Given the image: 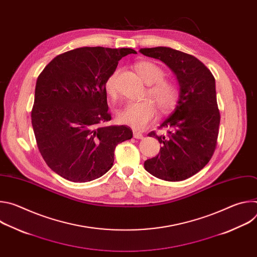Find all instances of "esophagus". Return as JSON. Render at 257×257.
<instances>
[{
  "label": "esophagus",
  "mask_w": 257,
  "mask_h": 257,
  "mask_svg": "<svg viewBox=\"0 0 257 257\" xmlns=\"http://www.w3.org/2000/svg\"><path fill=\"white\" fill-rule=\"evenodd\" d=\"M133 137L136 138V139H142V138H143V135H142L140 132L133 131Z\"/></svg>",
  "instance_id": "esophagus-1"
}]
</instances>
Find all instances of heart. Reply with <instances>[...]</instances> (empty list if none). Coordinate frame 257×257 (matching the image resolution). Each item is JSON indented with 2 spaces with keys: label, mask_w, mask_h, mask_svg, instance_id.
I'll return each instance as SVG.
<instances>
[{
  "label": "heart",
  "mask_w": 257,
  "mask_h": 257,
  "mask_svg": "<svg viewBox=\"0 0 257 257\" xmlns=\"http://www.w3.org/2000/svg\"><path fill=\"white\" fill-rule=\"evenodd\" d=\"M135 70L139 77L150 85L148 93L157 102L161 111L168 112L172 109L179 97L178 87L170 80L163 79L164 70L150 61H141L135 64ZM117 76L114 72L104 83V90L111 97L117 95ZM118 120L136 130L143 129L157 116V107L152 100L131 101L123 106L117 114Z\"/></svg>",
  "instance_id": "b5f03b06"
}]
</instances>
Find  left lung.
I'll return each mask as SVG.
<instances>
[{"label":"left lung","instance_id":"obj_1","mask_svg":"<svg viewBox=\"0 0 257 257\" xmlns=\"http://www.w3.org/2000/svg\"><path fill=\"white\" fill-rule=\"evenodd\" d=\"M139 52L164 62L175 74L179 97L173 113L162 124L166 134L155 131L160 153L144 162V169L165 181H182L198 173L215 150L219 126L215 80L211 72L194 56L171 48H144Z\"/></svg>","mask_w":257,"mask_h":257}]
</instances>
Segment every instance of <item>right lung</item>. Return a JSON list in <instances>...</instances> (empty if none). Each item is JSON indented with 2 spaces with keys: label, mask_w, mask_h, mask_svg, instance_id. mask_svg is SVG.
<instances>
[{
  "label": "right lung",
  "mask_w": 257,
  "mask_h": 257,
  "mask_svg": "<svg viewBox=\"0 0 257 257\" xmlns=\"http://www.w3.org/2000/svg\"><path fill=\"white\" fill-rule=\"evenodd\" d=\"M129 48L84 47L54 58L35 85L31 123L41 155L61 177L95 180L112 168L116 146L132 138L111 120L104 83Z\"/></svg>",
  "instance_id": "right-lung-1"
}]
</instances>
